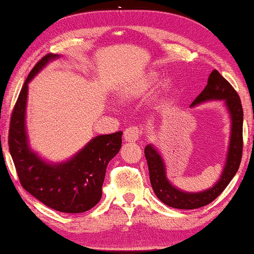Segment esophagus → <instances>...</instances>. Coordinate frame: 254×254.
<instances>
[{"label":"esophagus","instance_id":"esophagus-1","mask_svg":"<svg viewBox=\"0 0 254 254\" xmlns=\"http://www.w3.org/2000/svg\"><path fill=\"white\" fill-rule=\"evenodd\" d=\"M124 140L135 141L140 138L141 130L138 127H128L124 130Z\"/></svg>","mask_w":254,"mask_h":254}]
</instances>
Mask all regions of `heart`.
Listing matches in <instances>:
<instances>
[{"instance_id":"obj_1","label":"heart","mask_w":254,"mask_h":254,"mask_svg":"<svg viewBox=\"0 0 254 254\" xmlns=\"http://www.w3.org/2000/svg\"><path fill=\"white\" fill-rule=\"evenodd\" d=\"M158 80H159V73L156 72V71H151V72L146 74V76L142 78L140 83H139L133 90L130 91V94L135 95V94H139V93L147 91L148 88L154 86V85L158 83Z\"/></svg>"}]
</instances>
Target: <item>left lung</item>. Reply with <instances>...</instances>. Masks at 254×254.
<instances>
[{"label": "left lung", "mask_w": 254, "mask_h": 254, "mask_svg": "<svg viewBox=\"0 0 254 254\" xmlns=\"http://www.w3.org/2000/svg\"><path fill=\"white\" fill-rule=\"evenodd\" d=\"M213 99L226 100L228 109L231 114V121H233L226 168H224L221 180L215 184V187L200 193H185L177 190L167 181L163 161L159 153L151 145L145 147V158L147 160L153 190L156 197L163 203L173 208L195 209L214 201L228 187L241 164L243 154V108L241 98L229 81L221 76L216 69H214L209 74L206 87L194 99L191 106Z\"/></svg>", "instance_id": "left-lung-1"}]
</instances>
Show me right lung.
<instances>
[{
    "label": "right lung",
    "mask_w": 254,
    "mask_h": 254,
    "mask_svg": "<svg viewBox=\"0 0 254 254\" xmlns=\"http://www.w3.org/2000/svg\"><path fill=\"white\" fill-rule=\"evenodd\" d=\"M57 55L48 54L33 66L21 87L10 119L8 144L19 183L46 206L63 213H83L100 201L106 169L122 146V131L98 135L78 154L59 166L41 161L30 151L25 134L27 84Z\"/></svg>",
    "instance_id": "right-lung-1"
}]
</instances>
